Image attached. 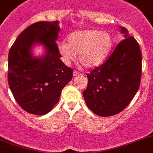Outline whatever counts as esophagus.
Here are the masks:
<instances>
[{
  "label": "esophagus",
  "instance_id": "1",
  "mask_svg": "<svg viewBox=\"0 0 153 153\" xmlns=\"http://www.w3.org/2000/svg\"><path fill=\"white\" fill-rule=\"evenodd\" d=\"M80 75V73H79L78 71H74V76H79Z\"/></svg>",
  "mask_w": 153,
  "mask_h": 153
}]
</instances>
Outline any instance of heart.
Wrapping results in <instances>:
<instances>
[{
	"mask_svg": "<svg viewBox=\"0 0 153 153\" xmlns=\"http://www.w3.org/2000/svg\"><path fill=\"white\" fill-rule=\"evenodd\" d=\"M113 45L108 32L98 29L75 31L67 36V42L57 45L63 62L70 64L79 54V62L86 68H96L104 63Z\"/></svg>",
	"mask_w": 153,
	"mask_h": 153,
	"instance_id": "obj_1",
	"label": "heart"
}]
</instances>
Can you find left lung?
<instances>
[{"instance_id":"left-lung-1","label":"left lung","mask_w":153,"mask_h":153,"mask_svg":"<svg viewBox=\"0 0 153 153\" xmlns=\"http://www.w3.org/2000/svg\"><path fill=\"white\" fill-rule=\"evenodd\" d=\"M103 64L87 74L88 85L83 92L86 105L93 113L109 117L122 111L135 96L140 84L142 54L138 42L128 30Z\"/></svg>"}]
</instances>
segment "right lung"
I'll return each instance as SVG.
<instances>
[{"label": "right lung", "instance_id": "obj_1", "mask_svg": "<svg viewBox=\"0 0 153 153\" xmlns=\"http://www.w3.org/2000/svg\"><path fill=\"white\" fill-rule=\"evenodd\" d=\"M58 25L59 21L33 23L19 35L10 49V89L19 105L30 114L48 113L73 77V70L61 61L57 51ZM39 44L44 46L46 52L36 58L31 50Z\"/></svg>", "mask_w": 153, "mask_h": 153}]
</instances>
